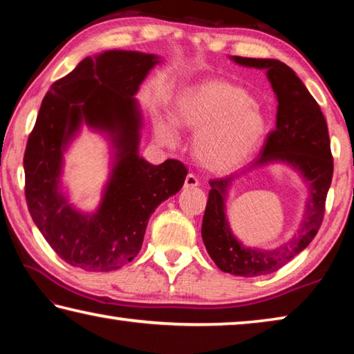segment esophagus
<instances>
[{"label":"esophagus","mask_w":354,"mask_h":354,"mask_svg":"<svg viewBox=\"0 0 354 354\" xmlns=\"http://www.w3.org/2000/svg\"><path fill=\"white\" fill-rule=\"evenodd\" d=\"M200 185V181L196 179L195 175H192V173H189L187 176H185V181H184V189H195L198 187Z\"/></svg>","instance_id":"esophagus-1"}]
</instances>
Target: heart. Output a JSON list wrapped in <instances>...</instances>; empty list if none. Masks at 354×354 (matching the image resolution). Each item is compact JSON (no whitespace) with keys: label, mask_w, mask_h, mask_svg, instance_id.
Returning <instances> with one entry per match:
<instances>
[{"label":"heart","mask_w":354,"mask_h":354,"mask_svg":"<svg viewBox=\"0 0 354 354\" xmlns=\"http://www.w3.org/2000/svg\"><path fill=\"white\" fill-rule=\"evenodd\" d=\"M170 120L178 129L195 134V159L214 173H230L247 165L267 136L261 106L245 88L218 80L179 92L171 103ZM154 136L165 147L178 143V133L165 117L154 118Z\"/></svg>","instance_id":"obj_1"}]
</instances>
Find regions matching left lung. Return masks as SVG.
I'll use <instances>...</instances> for the list:
<instances>
[{
	"instance_id": "obj_1",
	"label": "left lung",
	"mask_w": 354,
	"mask_h": 354,
	"mask_svg": "<svg viewBox=\"0 0 354 354\" xmlns=\"http://www.w3.org/2000/svg\"><path fill=\"white\" fill-rule=\"evenodd\" d=\"M242 67L266 71L278 101L277 124L268 134L257 159L247 169L214 179L203 217L201 237L209 256L221 272L254 278L277 272L313 242L325 214V200L333 179V156L325 115L295 71L278 59L230 56ZM279 163L295 169L308 187L304 217L297 234L279 248H247L234 236L227 218L229 190L243 176L263 166Z\"/></svg>"
}]
</instances>
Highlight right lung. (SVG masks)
I'll return each instance as SVG.
<instances>
[{"label":"right lung","instance_id":"right-lung-1","mask_svg":"<svg viewBox=\"0 0 354 354\" xmlns=\"http://www.w3.org/2000/svg\"><path fill=\"white\" fill-rule=\"evenodd\" d=\"M160 56L107 50L87 56L41 101L25 159L29 214L45 241L67 263L86 272H112L139 254L148 220L181 190L179 160L149 164L139 154L143 117L136 95ZM110 147V173L93 213L77 209L62 176L64 154L82 124Z\"/></svg>","mask_w":354,"mask_h":354}]
</instances>
